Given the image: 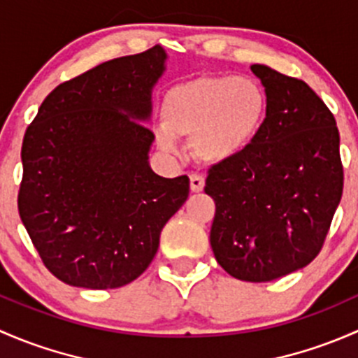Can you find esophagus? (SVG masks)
Here are the masks:
<instances>
[{"mask_svg":"<svg viewBox=\"0 0 358 358\" xmlns=\"http://www.w3.org/2000/svg\"><path fill=\"white\" fill-rule=\"evenodd\" d=\"M189 186H191V191H193V193H200V191H203L205 178L200 174H191L189 176Z\"/></svg>","mask_w":358,"mask_h":358,"instance_id":"34e87169","label":"esophagus"}]
</instances>
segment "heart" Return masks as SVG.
I'll use <instances>...</instances> for the list:
<instances>
[{
	"label": "heart",
	"mask_w": 358,
	"mask_h": 358,
	"mask_svg": "<svg viewBox=\"0 0 358 358\" xmlns=\"http://www.w3.org/2000/svg\"><path fill=\"white\" fill-rule=\"evenodd\" d=\"M267 93L252 77L203 76L176 84L162 101L157 143L178 152V138L203 164H226L252 145L267 117Z\"/></svg>",
	"instance_id": "heart-1"
}]
</instances>
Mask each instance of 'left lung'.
<instances>
[{
  "label": "left lung",
  "mask_w": 358,
  "mask_h": 358,
  "mask_svg": "<svg viewBox=\"0 0 358 358\" xmlns=\"http://www.w3.org/2000/svg\"><path fill=\"white\" fill-rule=\"evenodd\" d=\"M267 93L264 127L241 155L213 165L210 245L236 279L267 282L319 255L343 194L340 132L307 83L252 65Z\"/></svg>",
  "instance_id": "obj_1"
}]
</instances>
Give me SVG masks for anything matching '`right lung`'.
<instances>
[{
    "mask_svg": "<svg viewBox=\"0 0 358 358\" xmlns=\"http://www.w3.org/2000/svg\"><path fill=\"white\" fill-rule=\"evenodd\" d=\"M167 53L113 58L55 87L22 143L18 213L48 271L65 285L112 289L152 264L189 179L148 164L145 120Z\"/></svg>",
    "mask_w": 358,
    "mask_h": 358,
    "instance_id": "obj_1",
    "label": "right lung"
}]
</instances>
